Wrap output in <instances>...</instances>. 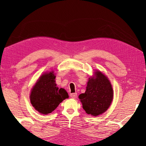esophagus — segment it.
Instances as JSON below:
<instances>
[{
    "mask_svg": "<svg viewBox=\"0 0 146 146\" xmlns=\"http://www.w3.org/2000/svg\"><path fill=\"white\" fill-rule=\"evenodd\" d=\"M70 96H71V97L72 98L75 99L77 97V94H76V93H75V94H71L70 95Z\"/></svg>",
    "mask_w": 146,
    "mask_h": 146,
    "instance_id": "obj_1",
    "label": "esophagus"
}]
</instances>
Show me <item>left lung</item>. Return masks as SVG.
<instances>
[{"instance_id":"left-lung-1","label":"left lung","mask_w":146,"mask_h":146,"mask_svg":"<svg viewBox=\"0 0 146 146\" xmlns=\"http://www.w3.org/2000/svg\"><path fill=\"white\" fill-rule=\"evenodd\" d=\"M86 113L97 117L106 111L113 98V90L108 77L99 70L90 77L84 94L78 96Z\"/></svg>"}]
</instances>
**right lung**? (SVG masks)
<instances>
[{
  "label": "right lung",
  "mask_w": 146,
  "mask_h": 146,
  "mask_svg": "<svg viewBox=\"0 0 146 146\" xmlns=\"http://www.w3.org/2000/svg\"><path fill=\"white\" fill-rule=\"evenodd\" d=\"M53 71L40 76L30 93L33 107L40 113L47 115L54 111L61 102L69 98L64 88H59L56 84Z\"/></svg>",
  "instance_id": "add662e5"
}]
</instances>
